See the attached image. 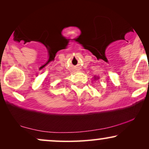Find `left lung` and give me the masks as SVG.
Returning <instances> with one entry per match:
<instances>
[{"label":"left lung","instance_id":"obj_1","mask_svg":"<svg viewBox=\"0 0 149 149\" xmlns=\"http://www.w3.org/2000/svg\"><path fill=\"white\" fill-rule=\"evenodd\" d=\"M99 77H93V79H94V81L97 80V79H98Z\"/></svg>","mask_w":149,"mask_h":149}]
</instances>
